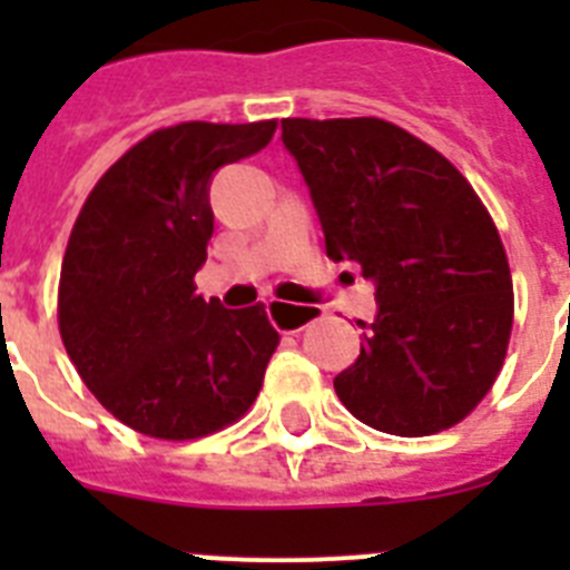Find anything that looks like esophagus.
Masks as SVG:
<instances>
[{
  "label": "esophagus",
  "instance_id": "esophagus-1",
  "mask_svg": "<svg viewBox=\"0 0 570 570\" xmlns=\"http://www.w3.org/2000/svg\"><path fill=\"white\" fill-rule=\"evenodd\" d=\"M265 311H268V320L274 322V328H279L282 334H299L320 316L314 305H291V302L282 299H268Z\"/></svg>",
  "mask_w": 570,
  "mask_h": 570
}]
</instances>
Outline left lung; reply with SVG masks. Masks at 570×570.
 <instances>
[{
    "mask_svg": "<svg viewBox=\"0 0 570 570\" xmlns=\"http://www.w3.org/2000/svg\"><path fill=\"white\" fill-rule=\"evenodd\" d=\"M334 262L374 282L365 345L334 380L360 422L396 436L456 425L505 360V248L465 176L407 130L362 119H282Z\"/></svg>",
    "mask_w": 570,
    "mask_h": 570,
    "instance_id": "obj_1",
    "label": "left lung"
}]
</instances>
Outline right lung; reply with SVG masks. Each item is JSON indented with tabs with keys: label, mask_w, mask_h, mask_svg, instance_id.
<instances>
[{
	"label": "right lung",
	"mask_w": 570,
	"mask_h": 570,
	"mask_svg": "<svg viewBox=\"0 0 570 570\" xmlns=\"http://www.w3.org/2000/svg\"><path fill=\"white\" fill-rule=\"evenodd\" d=\"M276 122L154 130L108 168L70 230L59 331L110 414L156 440H196L256 400L279 334L259 302L196 294L214 234L210 183L259 154Z\"/></svg>",
	"instance_id": "1"
}]
</instances>
